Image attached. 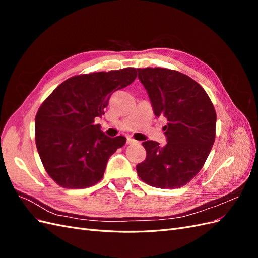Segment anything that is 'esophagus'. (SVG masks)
Here are the masks:
<instances>
[{"instance_id":"esophagus-1","label":"esophagus","mask_w":258,"mask_h":258,"mask_svg":"<svg viewBox=\"0 0 258 258\" xmlns=\"http://www.w3.org/2000/svg\"><path fill=\"white\" fill-rule=\"evenodd\" d=\"M135 143H137L135 139H131V138L127 139V144H135Z\"/></svg>"}]
</instances>
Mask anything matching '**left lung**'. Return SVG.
<instances>
[{
	"label": "left lung",
	"instance_id": "left-lung-1",
	"mask_svg": "<svg viewBox=\"0 0 258 258\" xmlns=\"http://www.w3.org/2000/svg\"><path fill=\"white\" fill-rule=\"evenodd\" d=\"M155 115L165 117L167 144L143 142L139 177L157 188H179L204 167L215 140L216 113L208 93L189 76L163 68L138 69Z\"/></svg>",
	"mask_w": 258,
	"mask_h": 258
}]
</instances>
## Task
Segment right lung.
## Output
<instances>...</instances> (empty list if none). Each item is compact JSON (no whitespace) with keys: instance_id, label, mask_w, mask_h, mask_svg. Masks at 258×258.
<instances>
[{"instance_id":"obj_1","label":"right lung","mask_w":258,"mask_h":258,"mask_svg":"<svg viewBox=\"0 0 258 258\" xmlns=\"http://www.w3.org/2000/svg\"><path fill=\"white\" fill-rule=\"evenodd\" d=\"M137 69L124 68L70 77L40 106L35 116V143L48 175L63 188L81 189L103 177L108 158L126 143L110 138L95 123L116 90L127 87Z\"/></svg>"}]
</instances>
